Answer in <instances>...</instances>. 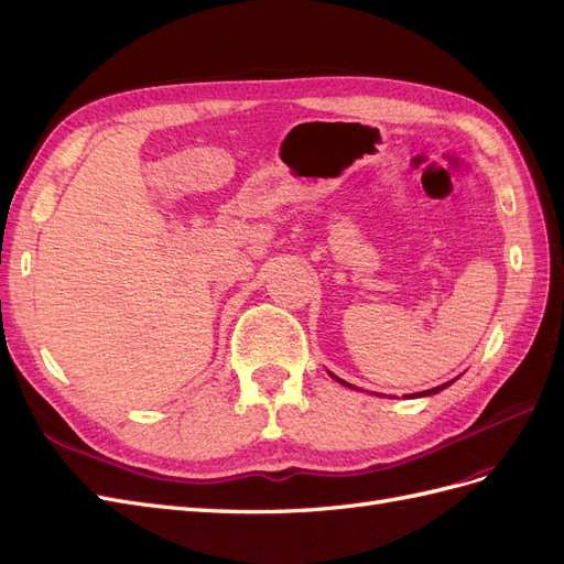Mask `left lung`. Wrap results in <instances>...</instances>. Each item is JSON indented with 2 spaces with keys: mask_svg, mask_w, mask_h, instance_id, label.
Returning a JSON list of instances; mask_svg holds the SVG:
<instances>
[{
  "mask_svg": "<svg viewBox=\"0 0 564 564\" xmlns=\"http://www.w3.org/2000/svg\"><path fill=\"white\" fill-rule=\"evenodd\" d=\"M332 377H334V373H332ZM334 379H336V377H334ZM336 381H338V383H344V386H348L346 381H340V379H336ZM452 383H454V381H447V383H442V386H437V388H431V390H423V392H421V395H433V392H440V390H445V388H447V386H452Z\"/></svg>",
  "mask_w": 564,
  "mask_h": 564,
  "instance_id": "1",
  "label": "left lung"
}]
</instances>
